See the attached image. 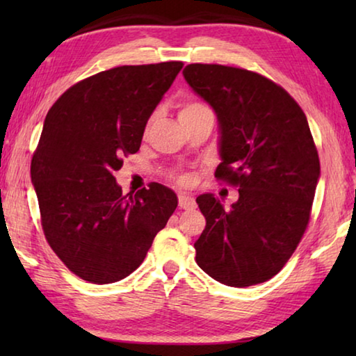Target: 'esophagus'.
<instances>
[{
	"label": "esophagus",
	"instance_id": "esophagus-1",
	"mask_svg": "<svg viewBox=\"0 0 356 356\" xmlns=\"http://www.w3.org/2000/svg\"><path fill=\"white\" fill-rule=\"evenodd\" d=\"M179 207L184 209V210H193V209H196V201L193 200L191 196L180 193V195H179Z\"/></svg>",
	"mask_w": 356,
	"mask_h": 356
}]
</instances>
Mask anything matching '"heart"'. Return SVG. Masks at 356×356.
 Here are the masks:
<instances>
[{"mask_svg":"<svg viewBox=\"0 0 356 356\" xmlns=\"http://www.w3.org/2000/svg\"><path fill=\"white\" fill-rule=\"evenodd\" d=\"M204 111H210L209 108L201 104V102H186V104L182 105V108H180L179 111V119H188V118H193L196 116V114L200 113H204ZM177 180L180 184H186L188 182V176H185V174H182V176H179Z\"/></svg>","mask_w":356,"mask_h":356,"instance_id":"1","label":"heart"}]
</instances>
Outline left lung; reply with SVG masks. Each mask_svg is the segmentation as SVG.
Masks as SVG:
<instances>
[{
	"label": "left lung",
	"mask_w": 356,
	"mask_h": 356,
	"mask_svg": "<svg viewBox=\"0 0 356 356\" xmlns=\"http://www.w3.org/2000/svg\"><path fill=\"white\" fill-rule=\"evenodd\" d=\"M184 76L218 119L215 177L238 186L229 210L210 193L196 197L206 216L196 262L231 287L268 281L303 237L321 177L308 119L287 91L256 72L188 64Z\"/></svg>",
	"instance_id": "1"
}]
</instances>
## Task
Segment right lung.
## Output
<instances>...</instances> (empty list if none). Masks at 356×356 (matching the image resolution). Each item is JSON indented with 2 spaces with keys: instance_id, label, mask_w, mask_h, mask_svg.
Segmentation results:
<instances>
[{
  "instance_id": "1",
  "label": "right lung",
  "mask_w": 356,
  "mask_h": 356,
  "mask_svg": "<svg viewBox=\"0 0 356 356\" xmlns=\"http://www.w3.org/2000/svg\"><path fill=\"white\" fill-rule=\"evenodd\" d=\"M184 64L120 65L69 88L48 111L31 160L45 238L81 280L110 284L140 267L177 207L171 188L122 195L114 172Z\"/></svg>"
}]
</instances>
